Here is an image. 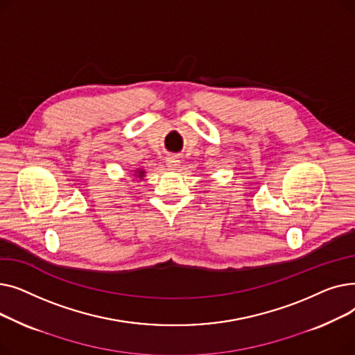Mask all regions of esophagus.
I'll use <instances>...</instances> for the list:
<instances>
[{
	"instance_id": "obj_1",
	"label": "esophagus",
	"mask_w": 355,
	"mask_h": 355,
	"mask_svg": "<svg viewBox=\"0 0 355 355\" xmlns=\"http://www.w3.org/2000/svg\"><path fill=\"white\" fill-rule=\"evenodd\" d=\"M180 162H181V161H180L177 157H174V155L168 157L166 161H165L166 166L170 168V170H177V168H180Z\"/></svg>"
}]
</instances>
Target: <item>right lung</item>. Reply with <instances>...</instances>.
<instances>
[{"label":"right lung","instance_id":"1","mask_svg":"<svg viewBox=\"0 0 355 355\" xmlns=\"http://www.w3.org/2000/svg\"><path fill=\"white\" fill-rule=\"evenodd\" d=\"M134 177L138 178V180H144V177H145V170H142V168H137V170L134 171Z\"/></svg>","mask_w":355,"mask_h":355}]
</instances>
